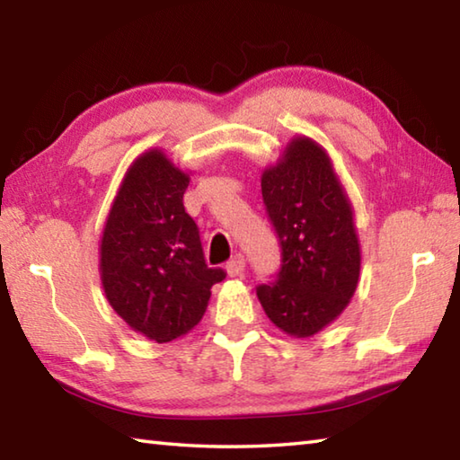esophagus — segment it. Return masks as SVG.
<instances>
[{
    "label": "esophagus",
    "instance_id": "1",
    "mask_svg": "<svg viewBox=\"0 0 460 460\" xmlns=\"http://www.w3.org/2000/svg\"><path fill=\"white\" fill-rule=\"evenodd\" d=\"M243 270H245V260H243V255H241V253L233 255V260L227 261V274L231 278L241 276V274H243Z\"/></svg>",
    "mask_w": 460,
    "mask_h": 460
}]
</instances>
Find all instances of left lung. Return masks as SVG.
<instances>
[{
	"label": "left lung",
	"mask_w": 460,
	"mask_h": 460,
	"mask_svg": "<svg viewBox=\"0 0 460 460\" xmlns=\"http://www.w3.org/2000/svg\"><path fill=\"white\" fill-rule=\"evenodd\" d=\"M261 197L282 245L278 279L258 286L271 323L306 339L337 321L359 284L361 247L351 200L331 155L306 136L292 137L263 170Z\"/></svg>",
	"instance_id": "8db88e82"
}]
</instances>
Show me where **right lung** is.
Here are the masks:
<instances>
[{"label": "right lung", "mask_w": 460, "mask_h": 460, "mask_svg": "<svg viewBox=\"0 0 460 460\" xmlns=\"http://www.w3.org/2000/svg\"><path fill=\"white\" fill-rule=\"evenodd\" d=\"M190 176L154 147L131 162L109 208L99 271L109 305L131 331L155 342L184 337L200 323L213 284L199 227L184 211Z\"/></svg>", "instance_id": "add662e5"}]
</instances>
